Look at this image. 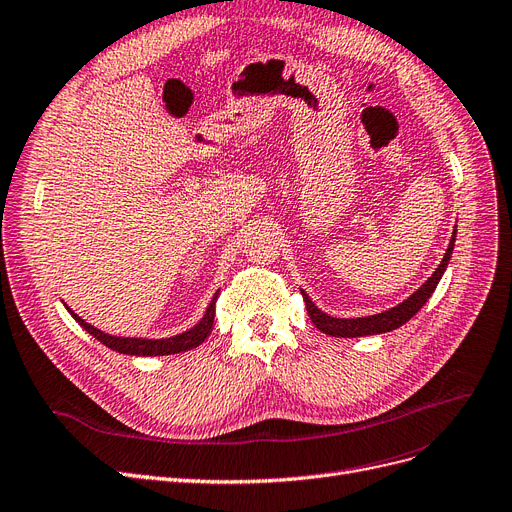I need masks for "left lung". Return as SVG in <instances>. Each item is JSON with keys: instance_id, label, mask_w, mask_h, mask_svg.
<instances>
[{"instance_id": "1", "label": "left lung", "mask_w": 512, "mask_h": 512, "mask_svg": "<svg viewBox=\"0 0 512 512\" xmlns=\"http://www.w3.org/2000/svg\"><path fill=\"white\" fill-rule=\"evenodd\" d=\"M453 244H456V230H453V236L449 240L447 251L443 255V261L439 263V268L434 270V274L424 282V285L415 291L413 295H409L405 301H401L399 306H394L390 310H384L380 314H371V316H361V318H335L329 316L327 312L320 310L314 301L310 299V295L301 289V295H304L306 308L310 314V320L316 325V329H320L323 333L331 335V337H365V335H380V333H388L403 327L409 318H413L422 310V306L430 299V295L437 289L441 276L447 270V263L451 259L453 253Z\"/></svg>"}]
</instances>
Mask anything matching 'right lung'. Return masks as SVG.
Wrapping results in <instances>:
<instances>
[{"instance_id":"right-lung-1","label":"right lung","mask_w":512,"mask_h":512,"mask_svg":"<svg viewBox=\"0 0 512 512\" xmlns=\"http://www.w3.org/2000/svg\"><path fill=\"white\" fill-rule=\"evenodd\" d=\"M219 291L213 295L211 304H208L204 316L198 320V323L187 329L179 335H170V337H160V339H147V337H120V335H109L103 333L101 329L92 327L90 323H86L84 318H80L75 314L67 304V312L75 318L82 329H86L94 339H99L101 344H105L107 348L116 350L120 354H130V356H166V354H179V352H187L192 348H198L204 339L211 335L213 331V323H215V304H217Z\"/></svg>"}]
</instances>
